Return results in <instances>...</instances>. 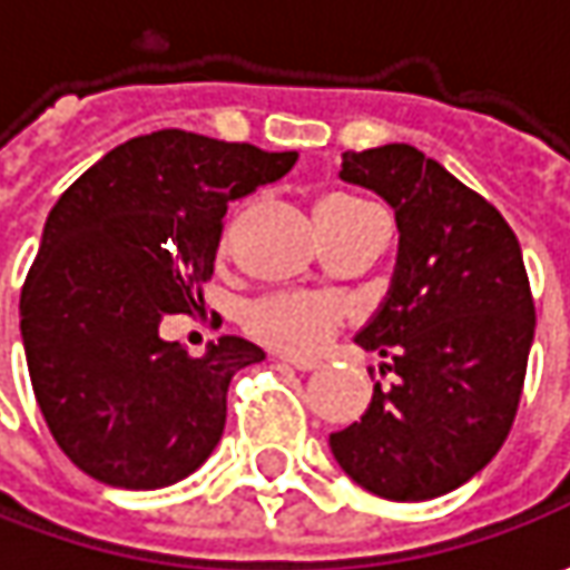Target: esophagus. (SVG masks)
<instances>
[{"label": "esophagus", "mask_w": 570, "mask_h": 570, "mask_svg": "<svg viewBox=\"0 0 570 570\" xmlns=\"http://www.w3.org/2000/svg\"><path fill=\"white\" fill-rule=\"evenodd\" d=\"M278 362L288 364V367H295V371H317L320 367L317 358H295V355H282Z\"/></svg>", "instance_id": "34e87169"}]
</instances>
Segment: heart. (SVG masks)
Wrapping results in <instances>:
<instances>
[{"label": "heart", "mask_w": 570, "mask_h": 570, "mask_svg": "<svg viewBox=\"0 0 570 570\" xmlns=\"http://www.w3.org/2000/svg\"><path fill=\"white\" fill-rule=\"evenodd\" d=\"M364 208L358 199L330 196L317 206V222L340 218L348 212ZM342 320V304L330 295L314 292H275V295L253 301L244 311V323L256 340L269 342L275 348L288 352H311L326 340Z\"/></svg>", "instance_id": "heart-1"}]
</instances>
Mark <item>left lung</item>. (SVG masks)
<instances>
[{
    "label": "left lung",
    "mask_w": 570,
    "mask_h": 570,
    "mask_svg": "<svg viewBox=\"0 0 570 570\" xmlns=\"http://www.w3.org/2000/svg\"><path fill=\"white\" fill-rule=\"evenodd\" d=\"M342 180L396 215L390 292L355 342L396 381L330 434L348 479L386 501H428L492 463L514 425L537 307L511 225L403 142L345 151Z\"/></svg>",
    "instance_id": "8db88e82"
}]
</instances>
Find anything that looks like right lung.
I'll list each match as a JSON object with an SVG mask.
<instances>
[{
    "label": "right lung",
    "mask_w": 570,
    "mask_h": 570,
    "mask_svg": "<svg viewBox=\"0 0 570 570\" xmlns=\"http://www.w3.org/2000/svg\"><path fill=\"white\" fill-rule=\"evenodd\" d=\"M295 161L297 151L158 129L107 151L59 196L21 288V340L37 405L78 470L151 492L206 463L230 377L266 352L222 336L193 358L158 330L203 304L228 203Z\"/></svg>",
    "instance_id": "right-lung-1"
}]
</instances>
